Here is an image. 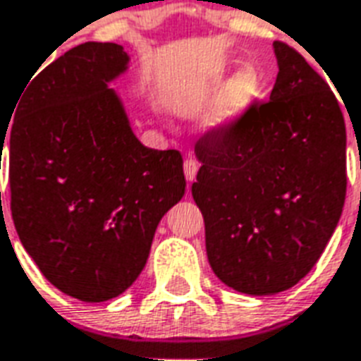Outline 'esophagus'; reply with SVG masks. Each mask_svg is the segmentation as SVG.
I'll return each mask as SVG.
<instances>
[{
	"label": "esophagus",
	"mask_w": 361,
	"mask_h": 361,
	"mask_svg": "<svg viewBox=\"0 0 361 361\" xmlns=\"http://www.w3.org/2000/svg\"><path fill=\"white\" fill-rule=\"evenodd\" d=\"M197 170H199V164H197V160L185 159V162H183V172H185V180L193 181L195 176H197Z\"/></svg>",
	"instance_id": "esophagus-1"
}]
</instances>
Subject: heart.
<instances>
[{
  "instance_id": "1",
  "label": "heart",
  "mask_w": 361,
  "mask_h": 361,
  "mask_svg": "<svg viewBox=\"0 0 361 361\" xmlns=\"http://www.w3.org/2000/svg\"><path fill=\"white\" fill-rule=\"evenodd\" d=\"M260 74L252 65L241 66L231 74L220 93L202 113L201 126L207 133H226L241 122L260 92Z\"/></svg>"
}]
</instances>
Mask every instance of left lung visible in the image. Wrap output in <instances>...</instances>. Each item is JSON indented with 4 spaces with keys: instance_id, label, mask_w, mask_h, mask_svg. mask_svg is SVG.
<instances>
[{
    "instance_id": "8db88e82",
    "label": "left lung",
    "mask_w": 361,
    "mask_h": 361,
    "mask_svg": "<svg viewBox=\"0 0 361 361\" xmlns=\"http://www.w3.org/2000/svg\"><path fill=\"white\" fill-rule=\"evenodd\" d=\"M268 103L195 145L191 188L204 218L207 256L221 283L266 296L316 266L346 195V128L327 82L281 42Z\"/></svg>"
}]
</instances>
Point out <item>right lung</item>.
<instances>
[{
    "label": "right lung",
    "mask_w": 361,
    "mask_h": 361,
    "mask_svg": "<svg viewBox=\"0 0 361 361\" xmlns=\"http://www.w3.org/2000/svg\"><path fill=\"white\" fill-rule=\"evenodd\" d=\"M128 68L122 45H78L30 78L7 126L18 239L47 281L84 302L140 277L159 221L185 193L181 154L143 145L109 87Z\"/></svg>",
    "instance_id": "1"
}]
</instances>
